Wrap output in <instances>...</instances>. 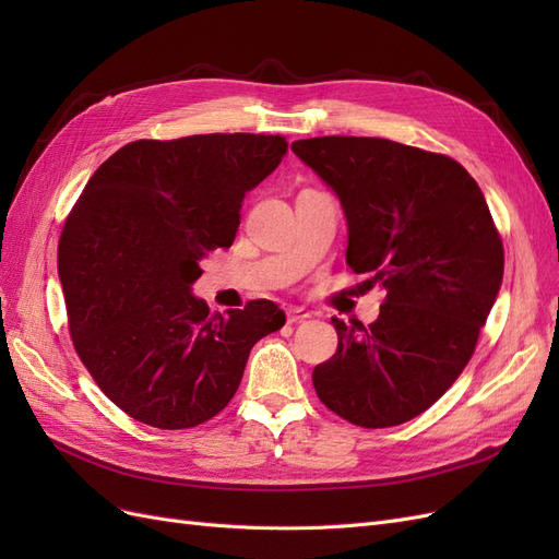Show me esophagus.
Returning <instances> with one entry per match:
<instances>
[{
  "instance_id": "obj_1",
  "label": "esophagus",
  "mask_w": 559,
  "mask_h": 559,
  "mask_svg": "<svg viewBox=\"0 0 559 559\" xmlns=\"http://www.w3.org/2000/svg\"><path fill=\"white\" fill-rule=\"evenodd\" d=\"M310 317L312 314L306 308H289V310H286V321H289V324H298V321H306Z\"/></svg>"
}]
</instances>
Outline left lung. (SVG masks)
Returning a JSON list of instances; mask_svg holds the SVG:
<instances>
[{
    "label": "left lung",
    "mask_w": 559,
    "mask_h": 559,
    "mask_svg": "<svg viewBox=\"0 0 559 559\" xmlns=\"http://www.w3.org/2000/svg\"><path fill=\"white\" fill-rule=\"evenodd\" d=\"M294 154L347 218V265L384 289L364 326L331 319L333 357L312 370L319 401L366 429L425 413L460 378L503 277V245L480 186L441 154L380 138H312Z\"/></svg>",
    "instance_id": "1"
}]
</instances>
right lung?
I'll use <instances>...</instances> for the list:
<instances>
[{
  "mask_svg": "<svg viewBox=\"0 0 559 559\" xmlns=\"http://www.w3.org/2000/svg\"><path fill=\"white\" fill-rule=\"evenodd\" d=\"M280 134H191L118 148L62 228L58 275L74 349L130 417L191 429L235 396L251 347L284 326L273 300L210 312L200 259L230 247L247 191L286 154Z\"/></svg>",
  "mask_w": 559,
  "mask_h": 559,
  "instance_id": "add662e5",
  "label": "right lung"
}]
</instances>
